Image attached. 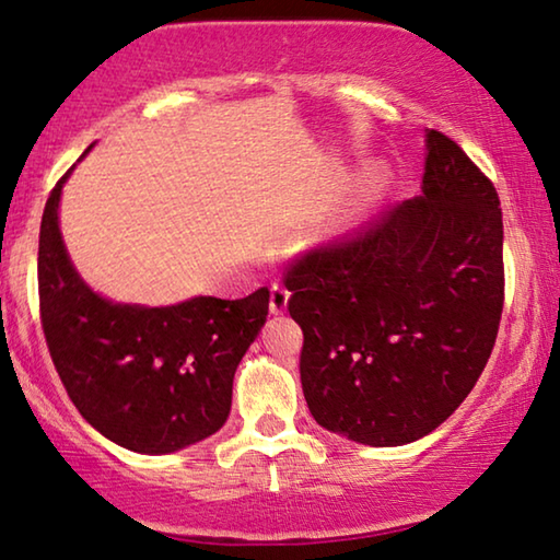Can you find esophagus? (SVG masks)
<instances>
[{
  "label": "esophagus",
  "mask_w": 560,
  "mask_h": 560,
  "mask_svg": "<svg viewBox=\"0 0 560 560\" xmlns=\"http://www.w3.org/2000/svg\"><path fill=\"white\" fill-rule=\"evenodd\" d=\"M288 300H290V292L285 285H280V282H272L270 288V313L272 315H280L288 310Z\"/></svg>",
  "instance_id": "1"
}]
</instances>
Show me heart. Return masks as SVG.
<instances>
[{
	"instance_id": "obj_1",
	"label": "heart",
	"mask_w": 560,
	"mask_h": 560,
	"mask_svg": "<svg viewBox=\"0 0 560 560\" xmlns=\"http://www.w3.org/2000/svg\"><path fill=\"white\" fill-rule=\"evenodd\" d=\"M375 190H377L375 179H368V183H363V185H360V190H358V197H368V195H373Z\"/></svg>"
}]
</instances>
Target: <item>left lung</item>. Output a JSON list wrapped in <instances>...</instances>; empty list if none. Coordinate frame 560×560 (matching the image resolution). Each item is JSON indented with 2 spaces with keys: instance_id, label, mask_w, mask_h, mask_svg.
<instances>
[{
  "instance_id": "8db88e82",
  "label": "left lung",
  "mask_w": 560,
  "mask_h": 560,
  "mask_svg": "<svg viewBox=\"0 0 560 560\" xmlns=\"http://www.w3.org/2000/svg\"><path fill=\"white\" fill-rule=\"evenodd\" d=\"M418 197L290 265L300 381L323 428L390 448L468 398L503 313V214L490 179L428 130Z\"/></svg>"
}]
</instances>
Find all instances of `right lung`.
<instances>
[{"label":"right lung","instance_id":"right-lung-1","mask_svg":"<svg viewBox=\"0 0 560 560\" xmlns=\"http://www.w3.org/2000/svg\"><path fill=\"white\" fill-rule=\"evenodd\" d=\"M55 185L39 228V315L67 395L92 428L127 451L162 455L225 425L232 377L268 317L270 290L167 307L112 303L67 255Z\"/></svg>","mask_w":560,"mask_h":560}]
</instances>
